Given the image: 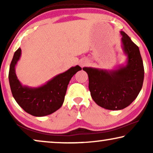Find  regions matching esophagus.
<instances>
[{
	"mask_svg": "<svg viewBox=\"0 0 153 153\" xmlns=\"http://www.w3.org/2000/svg\"><path fill=\"white\" fill-rule=\"evenodd\" d=\"M79 64H80V65L81 67H83V66H85L86 64H88V61L85 60H81V61H80V63Z\"/></svg>",
	"mask_w": 153,
	"mask_h": 153,
	"instance_id": "34e87169",
	"label": "esophagus"
}]
</instances>
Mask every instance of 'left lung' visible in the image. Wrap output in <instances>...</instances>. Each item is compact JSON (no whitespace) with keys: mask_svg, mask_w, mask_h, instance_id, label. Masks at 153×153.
Listing matches in <instances>:
<instances>
[{"mask_svg":"<svg viewBox=\"0 0 153 153\" xmlns=\"http://www.w3.org/2000/svg\"><path fill=\"white\" fill-rule=\"evenodd\" d=\"M126 64L116 70L85 68L91 97L97 105L108 110H121L130 105L141 91L144 79L143 60L139 47L120 31Z\"/></svg>","mask_w":153,"mask_h":153,"instance_id":"obj_1","label":"left lung"}]
</instances>
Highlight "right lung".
Instances as JSON below:
<instances>
[{
    "label": "right lung",
    "instance_id": "add662e5",
    "mask_svg": "<svg viewBox=\"0 0 153 153\" xmlns=\"http://www.w3.org/2000/svg\"><path fill=\"white\" fill-rule=\"evenodd\" d=\"M22 55L21 48L14 52L10 66L9 82L12 95L17 104L28 114L37 117L53 114L63 104L68 85L72 77L81 68L79 65L56 75L41 86L23 85L16 76L15 66Z\"/></svg>",
    "mask_w": 153,
    "mask_h": 153
}]
</instances>
